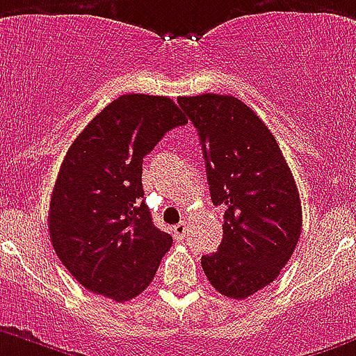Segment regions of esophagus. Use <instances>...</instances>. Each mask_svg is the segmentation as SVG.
I'll return each instance as SVG.
<instances>
[{"label":"esophagus","mask_w":356,"mask_h":356,"mask_svg":"<svg viewBox=\"0 0 356 356\" xmlns=\"http://www.w3.org/2000/svg\"><path fill=\"white\" fill-rule=\"evenodd\" d=\"M186 230H188L186 229V222H181L179 225H175L174 229H172V232H174V238L179 239V241H182L186 236Z\"/></svg>","instance_id":"obj_1"}]
</instances>
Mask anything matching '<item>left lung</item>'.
Instances as JSON below:
<instances>
[{
    "instance_id": "8db88e82",
    "label": "left lung",
    "mask_w": 356,
    "mask_h": 356,
    "mask_svg": "<svg viewBox=\"0 0 356 356\" xmlns=\"http://www.w3.org/2000/svg\"><path fill=\"white\" fill-rule=\"evenodd\" d=\"M197 127L214 206L223 207V239L202 257L207 280L223 296L245 300L270 286L302 234V204L277 140L232 95L179 97Z\"/></svg>"
}]
</instances>
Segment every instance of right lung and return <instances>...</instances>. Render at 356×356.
<instances>
[{"mask_svg":"<svg viewBox=\"0 0 356 356\" xmlns=\"http://www.w3.org/2000/svg\"><path fill=\"white\" fill-rule=\"evenodd\" d=\"M186 122L170 97L120 95L67 150L47 223L54 252L85 289L127 302L152 282L172 236L142 200L143 158Z\"/></svg>","mask_w":356,"mask_h":356,"instance_id":"right-lung-1","label":"right lung"}]
</instances>
